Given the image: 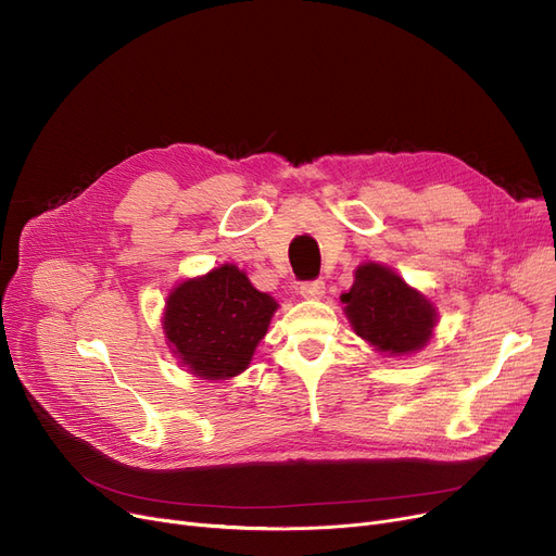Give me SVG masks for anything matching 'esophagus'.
Here are the masks:
<instances>
[{"instance_id":"obj_1","label":"esophagus","mask_w":556,"mask_h":556,"mask_svg":"<svg viewBox=\"0 0 556 556\" xmlns=\"http://www.w3.org/2000/svg\"><path fill=\"white\" fill-rule=\"evenodd\" d=\"M300 295L304 300H323L325 298V281H306L300 286Z\"/></svg>"}]
</instances>
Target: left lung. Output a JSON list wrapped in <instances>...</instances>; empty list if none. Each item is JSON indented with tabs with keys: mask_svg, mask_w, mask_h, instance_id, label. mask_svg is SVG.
I'll list each match as a JSON object with an SVG mask.
<instances>
[{
	"mask_svg": "<svg viewBox=\"0 0 556 556\" xmlns=\"http://www.w3.org/2000/svg\"><path fill=\"white\" fill-rule=\"evenodd\" d=\"M340 302L354 333L390 358L421 352L440 319L424 293L405 283L396 270L374 261L356 268L354 283Z\"/></svg>",
	"mask_w": 556,
	"mask_h": 556,
	"instance_id": "obj_1",
	"label": "left lung"
}]
</instances>
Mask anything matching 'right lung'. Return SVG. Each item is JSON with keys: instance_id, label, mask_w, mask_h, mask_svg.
Returning a JSON list of instances; mask_svg holds the SVG:
<instances>
[{"instance_id": "right-lung-1", "label": "right lung", "mask_w": 556, "mask_h": 556, "mask_svg": "<svg viewBox=\"0 0 556 556\" xmlns=\"http://www.w3.org/2000/svg\"><path fill=\"white\" fill-rule=\"evenodd\" d=\"M279 304L233 263L170 288L162 329L170 354L202 381L243 374Z\"/></svg>"}]
</instances>
